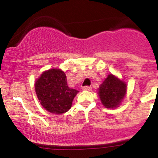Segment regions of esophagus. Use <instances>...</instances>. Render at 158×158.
<instances>
[{
  "instance_id": "1",
  "label": "esophagus",
  "mask_w": 158,
  "mask_h": 158,
  "mask_svg": "<svg viewBox=\"0 0 158 158\" xmlns=\"http://www.w3.org/2000/svg\"><path fill=\"white\" fill-rule=\"evenodd\" d=\"M82 89H83V90H91V89H92V87L85 85V86H84L83 88H82Z\"/></svg>"
}]
</instances>
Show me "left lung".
Listing matches in <instances>:
<instances>
[{"label": "left lung", "mask_w": 158, "mask_h": 158, "mask_svg": "<svg viewBox=\"0 0 158 158\" xmlns=\"http://www.w3.org/2000/svg\"><path fill=\"white\" fill-rule=\"evenodd\" d=\"M127 85L122 81L110 74L98 88L102 103L109 109L118 107L126 94Z\"/></svg>", "instance_id": "left-lung-1"}]
</instances>
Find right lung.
<instances>
[{
  "label": "right lung",
  "mask_w": 158,
  "mask_h": 158,
  "mask_svg": "<svg viewBox=\"0 0 158 158\" xmlns=\"http://www.w3.org/2000/svg\"><path fill=\"white\" fill-rule=\"evenodd\" d=\"M35 90L43 107L59 114L69 111L79 92L68 86L64 72L56 69L43 73L35 82Z\"/></svg>",
  "instance_id": "right-lung-1"
}]
</instances>
